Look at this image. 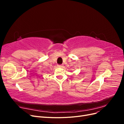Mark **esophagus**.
<instances>
[{
	"label": "esophagus",
	"mask_w": 124,
	"mask_h": 124,
	"mask_svg": "<svg viewBox=\"0 0 124 124\" xmlns=\"http://www.w3.org/2000/svg\"><path fill=\"white\" fill-rule=\"evenodd\" d=\"M57 67H59V68H63V66L62 65H57Z\"/></svg>",
	"instance_id": "esophagus-1"
}]
</instances>
